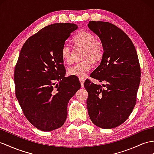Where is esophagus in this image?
Masks as SVG:
<instances>
[{
	"label": "esophagus",
	"mask_w": 154,
	"mask_h": 154,
	"mask_svg": "<svg viewBox=\"0 0 154 154\" xmlns=\"http://www.w3.org/2000/svg\"><path fill=\"white\" fill-rule=\"evenodd\" d=\"M85 81V79L84 78L79 77V81H80V83L81 85V87H83V85H84Z\"/></svg>",
	"instance_id": "esophagus-1"
}]
</instances>
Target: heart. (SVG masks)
<instances>
[{"label":"heart","instance_id":"obj_1","mask_svg":"<svg viewBox=\"0 0 154 154\" xmlns=\"http://www.w3.org/2000/svg\"><path fill=\"white\" fill-rule=\"evenodd\" d=\"M73 42L77 46L84 48L82 58L83 61L77 63L68 68L69 75L84 77L92 68L93 62L101 60L103 54V45L99 39H95L94 34L88 31H81L73 38ZM61 55L64 60L69 63L72 62V49L67 43L62 46Z\"/></svg>","mask_w":154,"mask_h":154}]
</instances>
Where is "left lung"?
<instances>
[{
    "instance_id": "8db88e82",
    "label": "left lung",
    "mask_w": 154,
    "mask_h": 154,
    "mask_svg": "<svg viewBox=\"0 0 154 154\" xmlns=\"http://www.w3.org/2000/svg\"><path fill=\"white\" fill-rule=\"evenodd\" d=\"M88 28L103 45L100 64L90 77L107 83L86 80L84 86L90 120L97 127L112 129L123 124L136 104L140 82V68L133 42L123 30L111 23L89 21Z\"/></svg>"
}]
</instances>
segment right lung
Segmentation results:
<instances>
[{"label": "right lung", "instance_id": "obj_1", "mask_svg": "<svg viewBox=\"0 0 154 154\" xmlns=\"http://www.w3.org/2000/svg\"><path fill=\"white\" fill-rule=\"evenodd\" d=\"M78 26L54 23L30 36L23 45L14 71L15 95L26 119L43 131L60 128L67 106L81 84L65 77L62 46Z\"/></svg>", "mask_w": 154, "mask_h": 154}]
</instances>
